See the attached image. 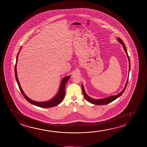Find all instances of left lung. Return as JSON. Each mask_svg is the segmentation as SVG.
I'll return each instance as SVG.
<instances>
[{
    "label": "left lung",
    "instance_id": "obj_1",
    "mask_svg": "<svg viewBox=\"0 0 147 147\" xmlns=\"http://www.w3.org/2000/svg\"><path fill=\"white\" fill-rule=\"evenodd\" d=\"M117 41H118L119 42H120L121 44L123 45V48L124 49L125 52L126 54H127L128 60H129V71H130V69H131V62H130V59H129V57L128 54H127V48H126V47L125 46L124 42H123V40H121L119 37H117ZM129 76H128V78H127V82L125 83V87H124V88H123V90L121 91V92L119 93L118 94L116 95H113V96H111L107 97H105V98H104L98 99H97L92 98H91L85 92V91L84 88V86H83V85L82 84L81 87H82V89L83 94V95H84V96L85 98L86 99L87 101H88V102L91 103H92L93 105H107V104H108L109 103H111V102H112L113 101L115 100L116 99L119 98V97L121 96V95L123 93V92L125 91V89L126 87H127V82H128V80H129Z\"/></svg>",
    "mask_w": 147,
    "mask_h": 147
}]
</instances>
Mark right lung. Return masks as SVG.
<instances>
[{"label": "right lung", "mask_w": 147, "mask_h": 147, "mask_svg": "<svg viewBox=\"0 0 147 147\" xmlns=\"http://www.w3.org/2000/svg\"><path fill=\"white\" fill-rule=\"evenodd\" d=\"M22 48V47H20L18 54L16 56V66H15V68H14V72H15V76H16V82L18 83L19 88L20 89V91L22 93V95L24 97V98L26 99V100L31 104L36 105V107H43V108H49V107H55L57 105H59L60 103L62 102V101L63 100L64 98L65 95V85L66 84L67 82L70 78V76H67L64 77L63 78L61 82L60 85L59 87L58 91L57 93V94L52 98L51 99L49 100L46 101H42V102H38V101L32 100L31 99L28 98V97L27 96L26 94L24 93V91L22 90V88L20 86V84L19 82V81H18V77L17 71H16V65H17L18 60V55L20 52V50Z\"/></svg>", "instance_id": "obj_1"}]
</instances>
